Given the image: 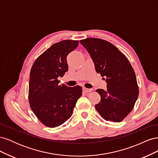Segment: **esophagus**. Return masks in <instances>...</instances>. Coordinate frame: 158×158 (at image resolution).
Returning a JSON list of instances; mask_svg holds the SVG:
<instances>
[{"instance_id": "1", "label": "esophagus", "mask_w": 158, "mask_h": 158, "mask_svg": "<svg viewBox=\"0 0 158 158\" xmlns=\"http://www.w3.org/2000/svg\"><path fill=\"white\" fill-rule=\"evenodd\" d=\"M83 91H84V92H85L88 93V92H92V89H88V88H83Z\"/></svg>"}]
</instances>
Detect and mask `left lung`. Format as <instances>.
I'll use <instances>...</instances> for the list:
<instances>
[{
  "label": "left lung",
  "instance_id": "8db88e82",
  "mask_svg": "<svg viewBox=\"0 0 158 158\" xmlns=\"http://www.w3.org/2000/svg\"><path fill=\"white\" fill-rule=\"evenodd\" d=\"M80 44L92 57L97 73L107 78V89H96L101 100L95 109L105 120L122 121L132 110L139 93L131 63L115 46L106 40L89 37L80 40Z\"/></svg>",
  "mask_w": 158,
  "mask_h": 158
}]
</instances>
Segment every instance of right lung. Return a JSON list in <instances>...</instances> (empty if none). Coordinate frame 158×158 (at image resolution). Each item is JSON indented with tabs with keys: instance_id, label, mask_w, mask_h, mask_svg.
<instances>
[{
	"instance_id": "1",
	"label": "right lung",
	"mask_w": 158,
	"mask_h": 158,
	"mask_svg": "<svg viewBox=\"0 0 158 158\" xmlns=\"http://www.w3.org/2000/svg\"><path fill=\"white\" fill-rule=\"evenodd\" d=\"M78 41L63 40L52 45L35 60L29 82V103L32 111L44 125L54 128L72 116L82 96L80 85H60L59 77L68 71L66 56L78 47Z\"/></svg>"
}]
</instances>
